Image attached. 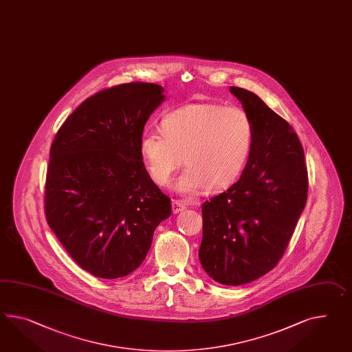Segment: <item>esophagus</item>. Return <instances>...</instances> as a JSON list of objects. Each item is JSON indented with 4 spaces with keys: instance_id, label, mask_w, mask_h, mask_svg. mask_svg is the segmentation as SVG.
<instances>
[{
    "instance_id": "obj_1",
    "label": "esophagus",
    "mask_w": 352,
    "mask_h": 352,
    "mask_svg": "<svg viewBox=\"0 0 352 352\" xmlns=\"http://www.w3.org/2000/svg\"><path fill=\"white\" fill-rule=\"evenodd\" d=\"M172 207L173 212L178 214V212L183 211L186 208V204H184V201H180V199H173Z\"/></svg>"
}]
</instances>
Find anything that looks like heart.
<instances>
[{"mask_svg": "<svg viewBox=\"0 0 352 352\" xmlns=\"http://www.w3.org/2000/svg\"><path fill=\"white\" fill-rule=\"evenodd\" d=\"M163 132L146 129L140 151L153 179L168 186L183 163L178 190L193 195L234 184L254 144V123L248 112L223 104H189L170 111L162 120Z\"/></svg>", "mask_w": 352, "mask_h": 352, "instance_id": "b5f03b06", "label": "heart"}]
</instances>
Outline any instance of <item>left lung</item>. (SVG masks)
I'll use <instances>...</instances> for the list:
<instances>
[{
  "mask_svg": "<svg viewBox=\"0 0 352 352\" xmlns=\"http://www.w3.org/2000/svg\"><path fill=\"white\" fill-rule=\"evenodd\" d=\"M254 123L240 179L202 205L198 256L216 283L239 286L277 266L308 199V169L292 126L245 89L232 86Z\"/></svg>",
  "mask_w": 352,
  "mask_h": 352,
  "instance_id": "left-lung-1",
  "label": "left lung"
}]
</instances>
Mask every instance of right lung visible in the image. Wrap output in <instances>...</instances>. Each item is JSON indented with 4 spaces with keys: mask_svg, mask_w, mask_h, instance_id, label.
Segmentation results:
<instances>
[{
    "mask_svg": "<svg viewBox=\"0 0 352 352\" xmlns=\"http://www.w3.org/2000/svg\"><path fill=\"white\" fill-rule=\"evenodd\" d=\"M151 82L112 86L69 114L52 142L44 214L82 270L118 278L144 262L170 198L146 170L140 140L164 100Z\"/></svg>",
    "mask_w": 352,
    "mask_h": 352,
    "instance_id": "add662e5",
    "label": "right lung"
}]
</instances>
